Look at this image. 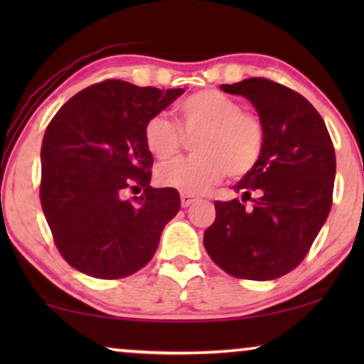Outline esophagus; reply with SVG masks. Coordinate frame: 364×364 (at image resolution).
<instances>
[{"label": "esophagus", "mask_w": 364, "mask_h": 364, "mask_svg": "<svg viewBox=\"0 0 364 364\" xmlns=\"http://www.w3.org/2000/svg\"><path fill=\"white\" fill-rule=\"evenodd\" d=\"M197 200V197L191 196V193H181V202H182V207H188L192 205L193 202Z\"/></svg>", "instance_id": "1"}]
</instances>
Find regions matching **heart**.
<instances>
[{
  "label": "heart",
  "instance_id": "1",
  "mask_svg": "<svg viewBox=\"0 0 364 364\" xmlns=\"http://www.w3.org/2000/svg\"><path fill=\"white\" fill-rule=\"evenodd\" d=\"M181 127L162 114L144 127L147 151L159 161H171L182 151L186 137H193L191 157L171 162L157 171L164 187L182 193H200L225 176H247L260 162L267 129L257 112L243 111L237 99L217 89H203L177 106Z\"/></svg>",
  "mask_w": 364,
  "mask_h": 364
}]
</instances>
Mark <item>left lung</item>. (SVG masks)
Returning a JSON list of instances; mask_svg holds the SVG:
<instances>
[{"instance_id": "left-lung-1", "label": "left lung", "mask_w": 364, "mask_h": 364, "mask_svg": "<svg viewBox=\"0 0 364 364\" xmlns=\"http://www.w3.org/2000/svg\"><path fill=\"white\" fill-rule=\"evenodd\" d=\"M220 87L255 106L267 144L257 167L233 186L242 200L215 202L203 245L228 275L275 280L300 265L330 213L335 147L320 112L293 89L265 77Z\"/></svg>"}]
</instances>
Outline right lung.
<instances>
[{"mask_svg":"<svg viewBox=\"0 0 364 364\" xmlns=\"http://www.w3.org/2000/svg\"><path fill=\"white\" fill-rule=\"evenodd\" d=\"M183 89L107 79L73 96L48 124L39 198L69 265L101 280L126 278L152 260L177 215L176 188H154L144 127ZM141 186V198H125Z\"/></svg>","mask_w":364,"mask_h":364,"instance_id":"1","label":"right lung"}]
</instances>
